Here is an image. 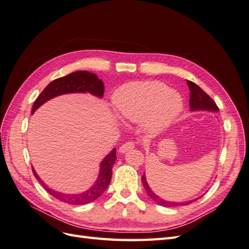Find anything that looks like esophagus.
Masks as SVG:
<instances>
[{
    "label": "esophagus",
    "instance_id": "34e87169",
    "mask_svg": "<svg viewBox=\"0 0 249 249\" xmlns=\"http://www.w3.org/2000/svg\"><path fill=\"white\" fill-rule=\"evenodd\" d=\"M133 148H135V143H133V142H127V143H125L122 146H121L120 149H119V152H120V154H126L127 151H129V150H131Z\"/></svg>",
    "mask_w": 249,
    "mask_h": 249
}]
</instances>
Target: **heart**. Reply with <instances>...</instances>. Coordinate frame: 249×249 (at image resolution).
Returning a JSON list of instances; mask_svg holds the SVG:
<instances>
[{
  "label": "heart",
  "mask_w": 249,
  "mask_h": 249,
  "mask_svg": "<svg viewBox=\"0 0 249 249\" xmlns=\"http://www.w3.org/2000/svg\"><path fill=\"white\" fill-rule=\"evenodd\" d=\"M112 105L118 117L141 122L149 132L166 128L183 109L182 95L161 82H130L117 89Z\"/></svg>",
  "instance_id": "heart-1"
}]
</instances>
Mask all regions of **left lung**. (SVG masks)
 <instances>
[{
    "label": "left lung",
    "mask_w": 249,
    "mask_h": 249,
    "mask_svg": "<svg viewBox=\"0 0 249 249\" xmlns=\"http://www.w3.org/2000/svg\"><path fill=\"white\" fill-rule=\"evenodd\" d=\"M187 85L189 87L190 90V98H189V107H190V111H212V112H216L219 111V108L214 103V101L209 97V95L203 90L202 88H200L196 84H195L194 82L187 81ZM142 183L143 186L146 190V194L150 197L152 201H155L157 204L164 207H177V206H184V205H188V204L195 202L196 199L194 200H188L185 202H174V201H167L162 199L161 196H159L156 195L149 187V184L147 183V180H146V176L145 173L142 177Z\"/></svg>",
    "instance_id": "8db88e82"
}]
</instances>
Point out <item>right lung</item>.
Instances as JSON below:
<instances>
[{
    "instance_id": "add662e5",
    "label": "right lung",
    "mask_w": 249,
    "mask_h": 249,
    "mask_svg": "<svg viewBox=\"0 0 249 249\" xmlns=\"http://www.w3.org/2000/svg\"><path fill=\"white\" fill-rule=\"evenodd\" d=\"M86 92L90 93L99 99H102L104 94L103 82L98 78L97 74L86 71V70L69 73L65 76H62V78L53 81L52 83H49V84L44 88V90L35 101L31 113H34L37 108L41 107L44 103H46L47 101L52 100L55 97H59V95L66 93ZM116 160V148H113L109 154L106 155V157L100 163L99 176L95 182L92 184V186L89 189L83 191L81 194H64L50 188L40 179V177L37 176L34 167L33 171L36 179L40 182L41 185L45 188L47 193L54 196L55 199H58L62 202H65L67 204H71V205H84V204H88L95 201L98 197L103 195V193L110 183L112 167Z\"/></svg>"
}]
</instances>
